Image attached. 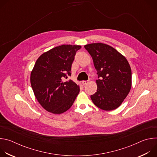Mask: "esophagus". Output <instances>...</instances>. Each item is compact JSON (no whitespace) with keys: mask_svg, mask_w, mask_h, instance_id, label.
Masks as SVG:
<instances>
[{"mask_svg":"<svg viewBox=\"0 0 157 157\" xmlns=\"http://www.w3.org/2000/svg\"><path fill=\"white\" fill-rule=\"evenodd\" d=\"M82 83L83 85H86L89 83V81H82Z\"/></svg>","mask_w":157,"mask_h":157,"instance_id":"1","label":"esophagus"}]
</instances>
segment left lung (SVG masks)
I'll return each mask as SVG.
<instances>
[{
  "label": "left lung",
  "mask_w": 157,
  "mask_h": 157,
  "mask_svg": "<svg viewBox=\"0 0 157 157\" xmlns=\"http://www.w3.org/2000/svg\"><path fill=\"white\" fill-rule=\"evenodd\" d=\"M85 49L91 56L98 71L97 91L91 96L93 103L104 110L121 105L130 92L132 72L127 59L106 44H88Z\"/></svg>",
  "instance_id": "8db88e82"
}]
</instances>
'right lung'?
I'll return each instance as SVG.
<instances>
[{
  "label": "right lung",
  "mask_w": 157,
  "mask_h": 157,
  "mask_svg": "<svg viewBox=\"0 0 157 157\" xmlns=\"http://www.w3.org/2000/svg\"><path fill=\"white\" fill-rule=\"evenodd\" d=\"M79 45L63 44L43 53L36 60L30 75L34 94L47 111L59 114L68 110L79 92L72 80L71 65Z\"/></svg>",
  "instance_id": "1"
}]
</instances>
